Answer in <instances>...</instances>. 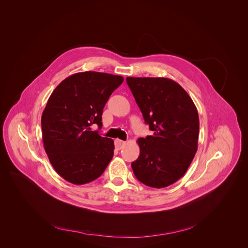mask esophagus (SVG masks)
Segmentation results:
<instances>
[{
	"label": "esophagus",
	"mask_w": 248,
	"mask_h": 248,
	"mask_svg": "<svg viewBox=\"0 0 248 248\" xmlns=\"http://www.w3.org/2000/svg\"><path fill=\"white\" fill-rule=\"evenodd\" d=\"M125 143H126V142L123 141V140H115V141H114V145H115V148H116L117 150H121V149H122V147L125 145Z\"/></svg>",
	"instance_id": "1"
}]
</instances>
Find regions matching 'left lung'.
Returning <instances> with one entry per match:
<instances>
[{
  "mask_svg": "<svg viewBox=\"0 0 248 248\" xmlns=\"http://www.w3.org/2000/svg\"><path fill=\"white\" fill-rule=\"evenodd\" d=\"M152 136L139 139V158L132 162L143 184L164 188L186 173L198 150V109L185 90L164 77H127Z\"/></svg>",
  "mask_w": 248,
  "mask_h": 248,
  "instance_id": "1",
  "label": "left lung"
}]
</instances>
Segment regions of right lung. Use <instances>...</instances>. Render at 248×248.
Masks as SVG:
<instances>
[{
	"label": "right lung",
	"instance_id": "add662e5",
	"mask_svg": "<svg viewBox=\"0 0 248 248\" xmlns=\"http://www.w3.org/2000/svg\"><path fill=\"white\" fill-rule=\"evenodd\" d=\"M124 78L97 71L72 74L52 92L42 118V139L60 177L86 184L100 177L113 156V140L92 131L102 126L104 106Z\"/></svg>",
	"mask_w": 248,
	"mask_h": 248
}]
</instances>
